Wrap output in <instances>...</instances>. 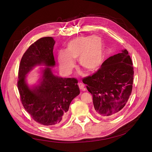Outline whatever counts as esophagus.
Returning <instances> with one entry per match:
<instances>
[{
  "instance_id": "34e87169",
  "label": "esophagus",
  "mask_w": 152,
  "mask_h": 152,
  "mask_svg": "<svg viewBox=\"0 0 152 152\" xmlns=\"http://www.w3.org/2000/svg\"><path fill=\"white\" fill-rule=\"evenodd\" d=\"M79 87L80 89H81L82 91H86L85 86H84L83 84H82V83H79Z\"/></svg>"
}]
</instances>
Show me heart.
I'll use <instances>...</instances> for the list:
<instances>
[{"label":"heart","mask_w":152,"mask_h":152,"mask_svg":"<svg viewBox=\"0 0 152 152\" xmlns=\"http://www.w3.org/2000/svg\"><path fill=\"white\" fill-rule=\"evenodd\" d=\"M87 71H96L104 59V44L102 38L97 35L79 37L69 41L65 51L58 53V60L61 71L69 74L75 66L74 59Z\"/></svg>","instance_id":"heart-1"}]
</instances>
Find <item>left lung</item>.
Returning a JSON list of instances; mask_svg holds the SVG:
<instances>
[{
  "label": "left lung",
  "instance_id": "left-lung-1",
  "mask_svg": "<svg viewBox=\"0 0 152 152\" xmlns=\"http://www.w3.org/2000/svg\"><path fill=\"white\" fill-rule=\"evenodd\" d=\"M126 49L110 56L92 76L82 80L93 95L94 109L102 117H114L124 107L131 94L134 70Z\"/></svg>",
  "mask_w": 152,
  "mask_h": 152
}]
</instances>
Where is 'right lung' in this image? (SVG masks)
Instances as JSON below:
<instances>
[{
	"label": "right lung",
	"mask_w": 152,
	"mask_h": 152,
	"mask_svg": "<svg viewBox=\"0 0 152 152\" xmlns=\"http://www.w3.org/2000/svg\"><path fill=\"white\" fill-rule=\"evenodd\" d=\"M54 44L51 37L41 38L32 44L21 59L18 72V87L23 105L35 121L47 126L61 124L72 101L80 94L76 79L53 74L50 67L56 65ZM40 65L47 67L41 70L39 84L30 87L26 74Z\"/></svg>",
	"instance_id": "add662e5"
}]
</instances>
